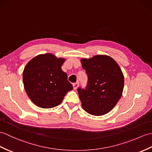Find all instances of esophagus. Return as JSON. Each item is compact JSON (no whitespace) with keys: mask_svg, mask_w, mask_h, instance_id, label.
Listing matches in <instances>:
<instances>
[{"mask_svg":"<svg viewBox=\"0 0 152 152\" xmlns=\"http://www.w3.org/2000/svg\"><path fill=\"white\" fill-rule=\"evenodd\" d=\"M79 86V82H76V83H73V88H74V89H76L77 88V87Z\"/></svg>","mask_w":152,"mask_h":152,"instance_id":"esophagus-1","label":"esophagus"}]
</instances>
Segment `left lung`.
<instances>
[{"label":"left lung","mask_w":152,"mask_h":152,"mask_svg":"<svg viewBox=\"0 0 152 152\" xmlns=\"http://www.w3.org/2000/svg\"><path fill=\"white\" fill-rule=\"evenodd\" d=\"M81 63L88 76L86 89L77 88L82 107L93 115L107 113L122 96L124 77L121 68L113 59L105 55L82 59Z\"/></svg>","instance_id":"obj_1"}]
</instances>
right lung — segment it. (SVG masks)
Returning <instances> with one entry per match:
<instances>
[{
    "instance_id": "obj_1",
    "label": "right lung",
    "mask_w": 152,
    "mask_h": 152,
    "mask_svg": "<svg viewBox=\"0 0 152 152\" xmlns=\"http://www.w3.org/2000/svg\"><path fill=\"white\" fill-rule=\"evenodd\" d=\"M65 61L52 54L38 55L24 69V87L30 99L38 107H54L73 89L67 75L61 70Z\"/></svg>"
}]
</instances>
